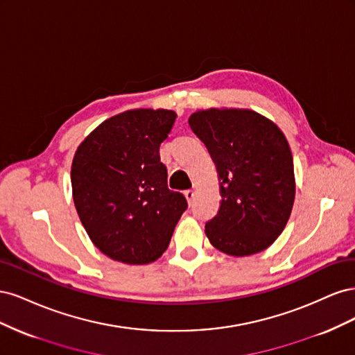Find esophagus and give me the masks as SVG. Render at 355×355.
Wrapping results in <instances>:
<instances>
[{
	"label": "esophagus",
	"instance_id": "34e87169",
	"mask_svg": "<svg viewBox=\"0 0 355 355\" xmlns=\"http://www.w3.org/2000/svg\"><path fill=\"white\" fill-rule=\"evenodd\" d=\"M194 197H196V192L194 191H192V189H187L185 191V198L188 200L189 204L192 202V200H194Z\"/></svg>",
	"mask_w": 355,
	"mask_h": 355
}]
</instances>
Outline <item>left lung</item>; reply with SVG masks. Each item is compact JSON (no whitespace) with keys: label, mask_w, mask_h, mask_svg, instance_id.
<instances>
[{"label":"left lung","mask_w":355,"mask_h":355,"mask_svg":"<svg viewBox=\"0 0 355 355\" xmlns=\"http://www.w3.org/2000/svg\"><path fill=\"white\" fill-rule=\"evenodd\" d=\"M213 159L220 206L206 223L213 247L231 256L268 249L295 202L293 157L275 123L252 110L210 108L188 120Z\"/></svg>","instance_id":"8db88e82"}]
</instances>
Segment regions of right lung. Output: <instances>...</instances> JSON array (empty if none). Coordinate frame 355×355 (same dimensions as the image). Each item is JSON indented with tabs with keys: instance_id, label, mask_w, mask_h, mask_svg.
I'll return each mask as SVG.
<instances>
[{
	"instance_id": "1",
	"label": "right lung",
	"mask_w": 355,
	"mask_h": 355,
	"mask_svg": "<svg viewBox=\"0 0 355 355\" xmlns=\"http://www.w3.org/2000/svg\"><path fill=\"white\" fill-rule=\"evenodd\" d=\"M175 120L170 110L125 111L96 127L75 151V209L93 244L114 261H157L188 207L184 194L167 188L159 159Z\"/></svg>"
}]
</instances>
